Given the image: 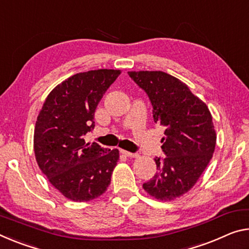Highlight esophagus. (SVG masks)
Listing matches in <instances>:
<instances>
[{
  "label": "esophagus",
  "mask_w": 249,
  "mask_h": 249,
  "mask_svg": "<svg viewBox=\"0 0 249 249\" xmlns=\"http://www.w3.org/2000/svg\"><path fill=\"white\" fill-rule=\"evenodd\" d=\"M121 153L123 154V155L127 156V157H137V154L136 153H131V152H127V151H124V149H122Z\"/></svg>",
  "instance_id": "34e87169"
}]
</instances>
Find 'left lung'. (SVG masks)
I'll use <instances>...</instances> for the list:
<instances>
[{
  "instance_id": "left-lung-1",
  "label": "left lung",
  "mask_w": 249,
  "mask_h": 249,
  "mask_svg": "<svg viewBox=\"0 0 249 249\" xmlns=\"http://www.w3.org/2000/svg\"><path fill=\"white\" fill-rule=\"evenodd\" d=\"M128 75L148 95L154 122L165 135V157H156L157 173L143 188L160 200L175 199L194 186L212 160L216 145L212 114L185 83L172 75L161 71Z\"/></svg>"
}]
</instances>
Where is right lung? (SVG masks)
I'll return each instance as SVG.
<instances>
[{"label": "right lung", "mask_w": 249, "mask_h": 249, "mask_svg": "<svg viewBox=\"0 0 249 249\" xmlns=\"http://www.w3.org/2000/svg\"><path fill=\"white\" fill-rule=\"evenodd\" d=\"M120 70L77 73L49 94L34 129L35 159L50 183L66 198L89 202L107 189L118 149L86 143L94 113Z\"/></svg>", "instance_id": "add662e5"}]
</instances>
